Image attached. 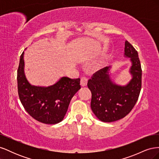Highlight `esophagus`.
Returning a JSON list of instances; mask_svg holds the SVG:
<instances>
[{"instance_id":"esophagus-1","label":"esophagus","mask_w":159,"mask_h":159,"mask_svg":"<svg viewBox=\"0 0 159 159\" xmlns=\"http://www.w3.org/2000/svg\"><path fill=\"white\" fill-rule=\"evenodd\" d=\"M88 84V79L85 77H81V81H80V84L82 87H84Z\"/></svg>"}]
</instances>
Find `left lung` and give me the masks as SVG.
<instances>
[{
    "mask_svg": "<svg viewBox=\"0 0 159 159\" xmlns=\"http://www.w3.org/2000/svg\"><path fill=\"white\" fill-rule=\"evenodd\" d=\"M124 56L129 57L132 78L125 85L115 84L110 78L111 67L98 71L88 80L91 92V108L103 122H113L126 116L137 103L141 89L142 70L138 53L128 41L125 42Z\"/></svg>",
    "mask_w": 159,
    "mask_h": 159,
    "instance_id": "left-lung-1",
    "label": "left lung"
}]
</instances>
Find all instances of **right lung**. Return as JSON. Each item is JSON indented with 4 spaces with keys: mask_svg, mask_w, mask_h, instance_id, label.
Here are the masks:
<instances>
[{
    "mask_svg": "<svg viewBox=\"0 0 159 159\" xmlns=\"http://www.w3.org/2000/svg\"><path fill=\"white\" fill-rule=\"evenodd\" d=\"M22 52L17 71L18 92L25 110L32 117L45 124H56L64 119L70 101L80 88V79L62 77L48 87L31 85L25 74Z\"/></svg>",
    "mask_w": 159,
    "mask_h": 159,
    "instance_id": "obj_1",
    "label": "right lung"
}]
</instances>
